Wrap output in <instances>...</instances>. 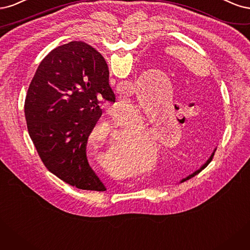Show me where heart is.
<instances>
[{
	"mask_svg": "<svg viewBox=\"0 0 250 250\" xmlns=\"http://www.w3.org/2000/svg\"><path fill=\"white\" fill-rule=\"evenodd\" d=\"M120 125H124V130L125 131H136V132H142L144 130V125H143V120L140 116L136 115L134 119H132L131 122H126L125 123L124 125L122 124ZM108 134V130L106 127L104 126H100V127H96L94 132H93V135H96V137H103V138H104V135ZM132 138L135 142H138V141H141L143 140L144 138H146V135H144V133H138V134H133L132 135ZM102 142L104 140H101ZM134 142H131L128 140H124V142L122 143V147L124 149H127L133 146ZM117 160H119V156L117 154H114L113 155Z\"/></svg>",
	"mask_w": 250,
	"mask_h": 250,
	"instance_id": "obj_1",
	"label": "heart"
}]
</instances>
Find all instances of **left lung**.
I'll use <instances>...</instances> for the list:
<instances>
[{"label":"left lung","mask_w":250,"mask_h":250,"mask_svg":"<svg viewBox=\"0 0 250 250\" xmlns=\"http://www.w3.org/2000/svg\"><path fill=\"white\" fill-rule=\"evenodd\" d=\"M215 151H216V148L214 149V151L212 152V155L210 156V158H208L207 161H206V163L203 165V166H201L199 169H197V170H195L194 172H193V173H191V174H189L188 176H186V178H185V179H183V180H181L180 181V183H183V182H185V181H187V180H189V179H191V178H193V176H194V175H196L197 173H199V171L201 170V169H204L208 163H210L211 162V161H212V159H213V157H214V154H215Z\"/></svg>","instance_id":"1"}]
</instances>
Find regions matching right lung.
Wrapping results in <instances>:
<instances>
[{
	"label": "right lung",
	"mask_w": 250,
	"mask_h": 250,
	"mask_svg": "<svg viewBox=\"0 0 250 250\" xmlns=\"http://www.w3.org/2000/svg\"><path fill=\"white\" fill-rule=\"evenodd\" d=\"M102 100L115 102L108 65L82 42H70L46 55L27 92V126L40 159L52 173L78 189L107 190L86 152L88 137L102 116Z\"/></svg>",
	"instance_id": "obj_1"
}]
</instances>
